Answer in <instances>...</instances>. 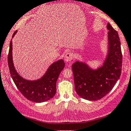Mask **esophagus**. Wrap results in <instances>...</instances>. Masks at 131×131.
<instances>
[{
  "instance_id": "esophagus-1",
  "label": "esophagus",
  "mask_w": 131,
  "mask_h": 131,
  "mask_svg": "<svg viewBox=\"0 0 131 131\" xmlns=\"http://www.w3.org/2000/svg\"><path fill=\"white\" fill-rule=\"evenodd\" d=\"M64 61L66 62H69V61H71L73 60V55H72L71 53H67L65 54L64 57Z\"/></svg>"
}]
</instances>
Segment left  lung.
I'll return each instance as SVG.
<instances>
[{
  "mask_svg": "<svg viewBox=\"0 0 131 131\" xmlns=\"http://www.w3.org/2000/svg\"><path fill=\"white\" fill-rule=\"evenodd\" d=\"M108 44L105 58L100 67L93 68L84 61L72 65L75 90L81 98L97 100L113 88L119 78L122 68L121 42L118 32L108 23Z\"/></svg>",
  "mask_w": 131,
  "mask_h": 131,
  "instance_id": "obj_1",
  "label": "left lung"
}]
</instances>
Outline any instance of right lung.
Returning a JSON list of instances; mask_svg holds the SVG:
<instances>
[{
    "mask_svg": "<svg viewBox=\"0 0 131 131\" xmlns=\"http://www.w3.org/2000/svg\"><path fill=\"white\" fill-rule=\"evenodd\" d=\"M17 31L13 33L12 38ZM12 41L10 43L8 56V64L10 73L18 89L28 100L41 103L50 100L56 94L57 81L60 73L64 68V60H58L51 64L39 79L28 80L21 76L15 69L13 61Z\"/></svg>",
    "mask_w": 131,
    "mask_h": 131,
    "instance_id": "right-lung-1",
    "label": "right lung"
}]
</instances>
